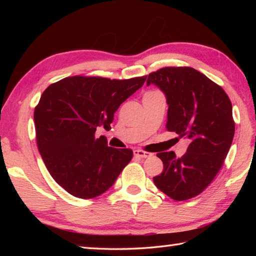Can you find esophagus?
Masks as SVG:
<instances>
[{
    "label": "esophagus",
    "instance_id": "1",
    "mask_svg": "<svg viewBox=\"0 0 256 256\" xmlns=\"http://www.w3.org/2000/svg\"><path fill=\"white\" fill-rule=\"evenodd\" d=\"M134 155L136 157H140V158H148V157H150L153 154L150 153V152H145L143 150H135Z\"/></svg>",
    "mask_w": 256,
    "mask_h": 256
}]
</instances>
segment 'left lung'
Instances as JSON below:
<instances>
[{
  "instance_id": "left-lung-1",
  "label": "left lung",
  "mask_w": 256,
  "mask_h": 256,
  "mask_svg": "<svg viewBox=\"0 0 256 256\" xmlns=\"http://www.w3.org/2000/svg\"><path fill=\"white\" fill-rule=\"evenodd\" d=\"M152 84L166 96V128L190 140L180 158L174 152L157 154L164 170L154 182L170 198L188 200L202 192L224 165L236 130L231 101L219 84L192 67L160 68L148 74L146 84Z\"/></svg>"
}]
</instances>
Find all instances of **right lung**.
Segmentation results:
<instances>
[{"label":"right lung","instance_id":"obj_1","mask_svg":"<svg viewBox=\"0 0 256 256\" xmlns=\"http://www.w3.org/2000/svg\"><path fill=\"white\" fill-rule=\"evenodd\" d=\"M145 80L74 76L42 92L34 111L37 148L52 177L70 194L98 197L131 162V148H108L96 131L111 128L118 106Z\"/></svg>","mask_w":256,"mask_h":256}]
</instances>
